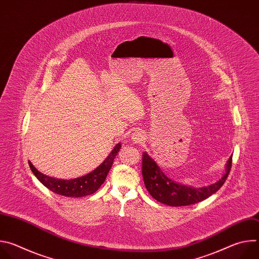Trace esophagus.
Masks as SVG:
<instances>
[{"label":"esophagus","instance_id":"34e87169","mask_svg":"<svg viewBox=\"0 0 259 259\" xmlns=\"http://www.w3.org/2000/svg\"><path fill=\"white\" fill-rule=\"evenodd\" d=\"M144 134L142 131H135L132 134V141L134 143H141L144 140Z\"/></svg>","mask_w":259,"mask_h":259}]
</instances>
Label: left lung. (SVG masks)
Returning a JSON list of instances; mask_svg holds the SVG:
<instances>
[{
    "mask_svg": "<svg viewBox=\"0 0 259 259\" xmlns=\"http://www.w3.org/2000/svg\"><path fill=\"white\" fill-rule=\"evenodd\" d=\"M232 161L231 156L228 161L226 174L221 177V179L212 184V186L199 189L182 186V184H179L167 177L157 163L145 152L142 155L141 170L145 188L150 195L160 203L168 206L178 207L199 203L216 193L224 186L230 174Z\"/></svg>",
    "mask_w": 259,
    "mask_h": 259,
    "instance_id": "left-lung-1",
    "label": "left lung"
}]
</instances>
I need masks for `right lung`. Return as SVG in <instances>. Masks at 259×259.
Returning a JSON list of instances; mask_svg holds the SVG:
<instances>
[{
	"instance_id": "add662e5",
	"label": "right lung",
	"mask_w": 259,
	"mask_h": 259,
	"mask_svg": "<svg viewBox=\"0 0 259 259\" xmlns=\"http://www.w3.org/2000/svg\"><path fill=\"white\" fill-rule=\"evenodd\" d=\"M120 147H121V144L118 143L115 146V149L112 151V153H110L107 156V158L102 162V164L99 165L91 173L82 177L70 179V180H63V179L49 177L36 170L29 161H28V165L31 172L34 174V176L38 178L39 181L42 182L44 186L47 189H49L51 192L57 195L71 197V198L85 197L95 193L101 187V184L104 182L106 178L108 171L110 170V168H112V165L114 163L116 155L120 150Z\"/></svg>"
}]
</instances>
